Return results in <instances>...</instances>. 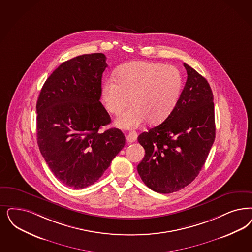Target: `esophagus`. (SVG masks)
Segmentation results:
<instances>
[{"label":"esophagus","mask_w":252,"mask_h":252,"mask_svg":"<svg viewBox=\"0 0 252 252\" xmlns=\"http://www.w3.org/2000/svg\"><path fill=\"white\" fill-rule=\"evenodd\" d=\"M137 138H138V134L133 131V132H129V133H128V135L126 136V140H127V142L132 143V142H134V141L137 140Z\"/></svg>","instance_id":"obj_1"}]
</instances>
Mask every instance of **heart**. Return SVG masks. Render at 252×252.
<instances>
[{"mask_svg":"<svg viewBox=\"0 0 252 252\" xmlns=\"http://www.w3.org/2000/svg\"><path fill=\"white\" fill-rule=\"evenodd\" d=\"M116 80L109 79L102 86V100L108 112L119 113L131 97L130 109L121 113L115 125L132 129L147 121H164L177 104L183 78L174 66L159 62L134 61L117 70Z\"/></svg>","mask_w":252,"mask_h":252,"instance_id":"obj_1","label":"heart"}]
</instances>
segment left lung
I'll return each mask as SVG.
<instances>
[{"instance_id":"1","label":"left lung","mask_w":252,"mask_h":252,"mask_svg":"<svg viewBox=\"0 0 252 252\" xmlns=\"http://www.w3.org/2000/svg\"><path fill=\"white\" fill-rule=\"evenodd\" d=\"M187 81L173 111L138 137L145 157L138 165L153 191H180L197 177L215 139L213 93L206 78L186 63Z\"/></svg>"}]
</instances>
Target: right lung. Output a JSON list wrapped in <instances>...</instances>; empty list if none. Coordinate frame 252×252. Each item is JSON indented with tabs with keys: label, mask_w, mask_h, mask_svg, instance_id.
Segmentation results:
<instances>
[{
	"label": "right lung",
	"mask_w": 252,
	"mask_h": 252,
	"mask_svg": "<svg viewBox=\"0 0 252 252\" xmlns=\"http://www.w3.org/2000/svg\"><path fill=\"white\" fill-rule=\"evenodd\" d=\"M102 53L63 62L46 79L36 104L37 142L58 180L73 189L95 183L125 146L120 129L99 132L111 117L99 101Z\"/></svg>",
	"instance_id": "1"
}]
</instances>
